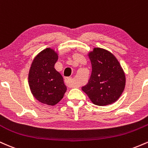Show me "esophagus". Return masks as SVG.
I'll return each instance as SVG.
<instances>
[{"instance_id": "esophagus-1", "label": "esophagus", "mask_w": 148, "mask_h": 148, "mask_svg": "<svg viewBox=\"0 0 148 148\" xmlns=\"http://www.w3.org/2000/svg\"><path fill=\"white\" fill-rule=\"evenodd\" d=\"M64 82H65L66 85H67V86H69V87L70 88L74 87V85L73 84V82H72V79L71 77L65 78V79H64Z\"/></svg>"}]
</instances>
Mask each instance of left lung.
Returning <instances> with one entry per match:
<instances>
[{"label":"left lung","instance_id":"left-lung-1","mask_svg":"<svg viewBox=\"0 0 148 148\" xmlns=\"http://www.w3.org/2000/svg\"><path fill=\"white\" fill-rule=\"evenodd\" d=\"M92 74L83 91L94 104L106 106L114 103L121 96L126 84L123 69L113 53L101 48L88 53Z\"/></svg>","mask_w":148,"mask_h":148}]
</instances>
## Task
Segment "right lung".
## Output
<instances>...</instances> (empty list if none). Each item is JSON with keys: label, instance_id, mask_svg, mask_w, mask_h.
Returning <instances> with one entry per match:
<instances>
[{"label": "right lung", "instance_id": "right-lung-1", "mask_svg": "<svg viewBox=\"0 0 148 148\" xmlns=\"http://www.w3.org/2000/svg\"><path fill=\"white\" fill-rule=\"evenodd\" d=\"M57 52L47 48L33 59L28 73V84L34 97L49 106L57 104L67 90L63 78L54 68Z\"/></svg>", "mask_w": 148, "mask_h": 148}]
</instances>
